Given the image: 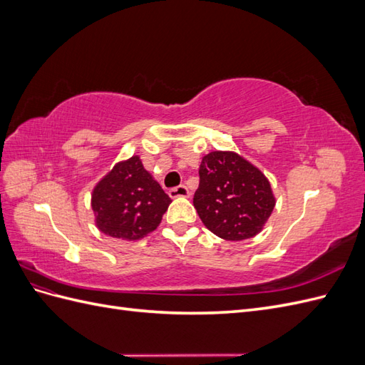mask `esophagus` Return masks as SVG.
Segmentation results:
<instances>
[{"label":"esophagus","mask_w":365,"mask_h":365,"mask_svg":"<svg viewBox=\"0 0 365 365\" xmlns=\"http://www.w3.org/2000/svg\"><path fill=\"white\" fill-rule=\"evenodd\" d=\"M169 196L170 197H189L190 190L187 189L185 185H178V187H173V189L169 190Z\"/></svg>","instance_id":"esophagus-1"}]
</instances>
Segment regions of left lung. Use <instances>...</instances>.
Returning a JSON list of instances; mask_svg holds the SVG:
<instances>
[{"mask_svg":"<svg viewBox=\"0 0 365 365\" xmlns=\"http://www.w3.org/2000/svg\"><path fill=\"white\" fill-rule=\"evenodd\" d=\"M193 205L212 233L236 242L260 233L275 197L268 178L256 165L235 152L215 150L200 165Z\"/></svg>","mask_w":365,"mask_h":365,"instance_id":"obj_1","label":"left lung"}]
</instances>
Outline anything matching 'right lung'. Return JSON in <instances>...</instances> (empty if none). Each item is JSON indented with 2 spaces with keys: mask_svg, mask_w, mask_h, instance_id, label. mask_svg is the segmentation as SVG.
<instances>
[{
  "mask_svg": "<svg viewBox=\"0 0 365 365\" xmlns=\"http://www.w3.org/2000/svg\"><path fill=\"white\" fill-rule=\"evenodd\" d=\"M170 202L137 155L117 163L91 196L97 228L121 240H138L152 233Z\"/></svg>",
  "mask_w": 365,
  "mask_h": 365,
  "instance_id": "right-lung-1",
  "label": "right lung"
}]
</instances>
